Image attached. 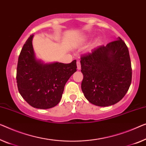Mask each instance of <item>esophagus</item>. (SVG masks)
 Segmentation results:
<instances>
[{
	"label": "esophagus",
	"mask_w": 146,
	"mask_h": 146,
	"mask_svg": "<svg viewBox=\"0 0 146 146\" xmlns=\"http://www.w3.org/2000/svg\"><path fill=\"white\" fill-rule=\"evenodd\" d=\"M77 69H78V70H80V68H81V66H80V61H77Z\"/></svg>",
	"instance_id": "obj_1"
}]
</instances>
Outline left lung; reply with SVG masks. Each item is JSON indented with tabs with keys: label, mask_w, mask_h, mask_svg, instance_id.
Returning a JSON list of instances; mask_svg holds the SVG:
<instances>
[{
	"label": "left lung",
	"mask_w": 146,
	"mask_h": 146,
	"mask_svg": "<svg viewBox=\"0 0 146 146\" xmlns=\"http://www.w3.org/2000/svg\"><path fill=\"white\" fill-rule=\"evenodd\" d=\"M82 92L96 106L117 103L127 94L132 81L129 49L121 38L100 46L80 56Z\"/></svg>",
	"instance_id": "1"
}]
</instances>
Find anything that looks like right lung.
<instances>
[{
	"mask_svg": "<svg viewBox=\"0 0 146 146\" xmlns=\"http://www.w3.org/2000/svg\"><path fill=\"white\" fill-rule=\"evenodd\" d=\"M33 35L26 41L18 58L16 80L19 94L32 107L49 109L60 102L64 86L77 71V61L70 64H43L36 60Z\"/></svg>",
	"mask_w": 146,
	"mask_h": 146,
	"instance_id": "right-lung-1",
	"label": "right lung"
}]
</instances>
